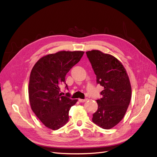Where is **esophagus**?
Here are the masks:
<instances>
[{"label": "esophagus", "instance_id": "1", "mask_svg": "<svg viewBox=\"0 0 157 157\" xmlns=\"http://www.w3.org/2000/svg\"><path fill=\"white\" fill-rule=\"evenodd\" d=\"M78 101H79V102H80V103H83V102L86 101H87V99H78Z\"/></svg>", "mask_w": 157, "mask_h": 157}]
</instances>
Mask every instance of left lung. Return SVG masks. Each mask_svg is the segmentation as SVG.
Returning a JSON list of instances; mask_svg holds the SVG:
<instances>
[{
    "mask_svg": "<svg viewBox=\"0 0 157 157\" xmlns=\"http://www.w3.org/2000/svg\"><path fill=\"white\" fill-rule=\"evenodd\" d=\"M96 75V81L104 87L102 98L96 100L98 109L92 121L103 129H111L124 117L129 105L132 88L124 66L115 57L98 50L86 52Z\"/></svg>",
    "mask_w": 157,
    "mask_h": 157,
    "instance_id": "8db88e82",
    "label": "left lung"
}]
</instances>
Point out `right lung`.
Returning a JSON list of instances; mask_svg holds the SVG:
<instances>
[{
  "label": "right lung",
  "instance_id": "right-lung-1",
  "mask_svg": "<svg viewBox=\"0 0 157 157\" xmlns=\"http://www.w3.org/2000/svg\"><path fill=\"white\" fill-rule=\"evenodd\" d=\"M84 53L83 51H60L48 54L38 60L31 70L30 105L38 118L51 130H58L68 122L70 109L78 101L68 98L69 94L61 96L60 86L65 84L66 74ZM65 87L67 88V84Z\"/></svg>",
  "mask_w": 157,
  "mask_h": 157
}]
</instances>
